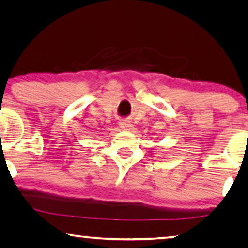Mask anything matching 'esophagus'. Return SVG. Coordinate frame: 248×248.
Returning a JSON list of instances; mask_svg holds the SVG:
<instances>
[{
  "instance_id": "esophagus-1",
  "label": "esophagus",
  "mask_w": 248,
  "mask_h": 248,
  "mask_svg": "<svg viewBox=\"0 0 248 248\" xmlns=\"http://www.w3.org/2000/svg\"><path fill=\"white\" fill-rule=\"evenodd\" d=\"M119 125H120V128L124 131H131L132 129H134V125H132V124H130V121H127V120L120 121Z\"/></svg>"
}]
</instances>
